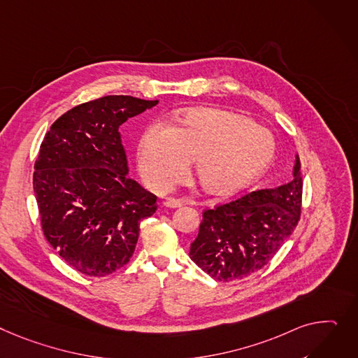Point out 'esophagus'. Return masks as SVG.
I'll return each instance as SVG.
<instances>
[{"mask_svg": "<svg viewBox=\"0 0 358 358\" xmlns=\"http://www.w3.org/2000/svg\"><path fill=\"white\" fill-rule=\"evenodd\" d=\"M164 207H166V208H178V207H182V201H180L177 199H166L164 201Z\"/></svg>", "mask_w": 358, "mask_h": 358, "instance_id": "esophagus-1", "label": "esophagus"}]
</instances>
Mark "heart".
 <instances>
[{"instance_id":"heart-1","label":"heart","mask_w":358,"mask_h":358,"mask_svg":"<svg viewBox=\"0 0 358 358\" xmlns=\"http://www.w3.org/2000/svg\"><path fill=\"white\" fill-rule=\"evenodd\" d=\"M275 155L272 134L246 117L199 108L184 112L173 125L158 121L142 134L138 165L158 192L177 184L196 157V171L207 193L230 194L266 171Z\"/></svg>"}]
</instances>
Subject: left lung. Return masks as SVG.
Returning a JSON list of instances; mask_svg holds the SVG:
<instances>
[{"instance_id":"1","label":"left lung","mask_w":358,"mask_h":358,"mask_svg":"<svg viewBox=\"0 0 358 358\" xmlns=\"http://www.w3.org/2000/svg\"><path fill=\"white\" fill-rule=\"evenodd\" d=\"M301 207L302 176L296 157L292 181L204 210L189 257L219 282L243 279L278 253L296 227Z\"/></svg>"}]
</instances>
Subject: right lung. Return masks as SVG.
Returning <instances> with one entry per match:
<instances>
[{
    "mask_svg": "<svg viewBox=\"0 0 358 358\" xmlns=\"http://www.w3.org/2000/svg\"><path fill=\"white\" fill-rule=\"evenodd\" d=\"M110 94L71 108L45 134L33 187L41 229L78 272L101 278L134 255L141 222L157 210V196L128 178L121 127L155 106Z\"/></svg>",
    "mask_w": 358,
    "mask_h": 358,
    "instance_id": "obj_1",
    "label": "right lung"
}]
</instances>
